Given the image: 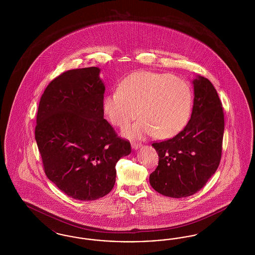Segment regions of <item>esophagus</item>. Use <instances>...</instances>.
Returning <instances> with one entry per match:
<instances>
[{
    "label": "esophagus",
    "mask_w": 255,
    "mask_h": 255,
    "mask_svg": "<svg viewBox=\"0 0 255 255\" xmlns=\"http://www.w3.org/2000/svg\"><path fill=\"white\" fill-rule=\"evenodd\" d=\"M140 147H141L140 143H135V142L132 143V148H133V150H137V149H139Z\"/></svg>",
    "instance_id": "34e87169"
}]
</instances>
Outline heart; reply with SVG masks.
<instances>
[{"instance_id": "heart-1", "label": "heart", "mask_w": 255, "mask_h": 255, "mask_svg": "<svg viewBox=\"0 0 255 255\" xmlns=\"http://www.w3.org/2000/svg\"><path fill=\"white\" fill-rule=\"evenodd\" d=\"M102 105L111 123L121 128L139 113L141 118L126 132L131 137L141 139L156 133L158 138H169L188 122L192 94L180 77L139 71L126 76L118 91L104 97Z\"/></svg>"}]
</instances>
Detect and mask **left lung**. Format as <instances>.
<instances>
[{
  "mask_svg": "<svg viewBox=\"0 0 255 255\" xmlns=\"http://www.w3.org/2000/svg\"><path fill=\"white\" fill-rule=\"evenodd\" d=\"M192 84L193 108L184 129L152 144L159 159L149 182L159 194L171 198L195 194L216 172L221 160L225 121L217 91L201 75H196Z\"/></svg>",
  "mask_w": 255,
  "mask_h": 255,
  "instance_id": "left-lung-1",
  "label": "left lung"
}]
</instances>
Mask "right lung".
Wrapping results in <instances>:
<instances>
[{
  "label": "right lung",
  "instance_id": "right-lung-1",
  "mask_svg": "<svg viewBox=\"0 0 255 255\" xmlns=\"http://www.w3.org/2000/svg\"><path fill=\"white\" fill-rule=\"evenodd\" d=\"M100 69L71 70L53 79L40 99L35 139L45 173L62 192L94 201L113 189L120 158L131 145L103 119Z\"/></svg>",
  "mask_w": 255,
  "mask_h": 255
}]
</instances>
